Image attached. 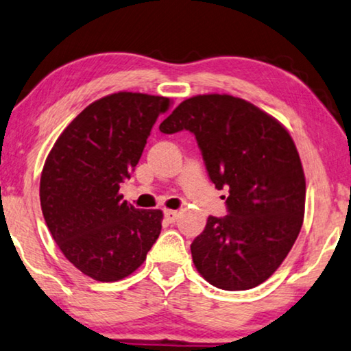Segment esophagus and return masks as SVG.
Returning <instances> with one entry per match:
<instances>
[{"label":"esophagus","instance_id":"34e87169","mask_svg":"<svg viewBox=\"0 0 351 351\" xmlns=\"http://www.w3.org/2000/svg\"><path fill=\"white\" fill-rule=\"evenodd\" d=\"M164 214H165V217H167V221L169 222H175L178 217H180V213L178 211H175V209H165L164 211Z\"/></svg>","mask_w":351,"mask_h":351}]
</instances>
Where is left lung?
<instances>
[{"instance_id": "left-lung-1", "label": "left lung", "mask_w": 351, "mask_h": 351, "mask_svg": "<svg viewBox=\"0 0 351 351\" xmlns=\"http://www.w3.org/2000/svg\"><path fill=\"white\" fill-rule=\"evenodd\" d=\"M195 135L216 189H228L226 217H208L191 252L198 273L222 290H249L274 274L304 221L306 178L289 130L230 94L182 101L159 125Z\"/></svg>"}]
</instances>
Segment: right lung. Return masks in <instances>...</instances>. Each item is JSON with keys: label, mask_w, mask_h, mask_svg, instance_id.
<instances>
[{"label": "right lung", "mask_w": 351, "mask_h": 351, "mask_svg": "<svg viewBox=\"0 0 351 351\" xmlns=\"http://www.w3.org/2000/svg\"><path fill=\"white\" fill-rule=\"evenodd\" d=\"M170 99L119 91L94 101L62 130L40 175V208L64 257L99 282L121 280L159 238L160 209H137L119 184L138 164Z\"/></svg>", "instance_id": "obj_1"}]
</instances>
